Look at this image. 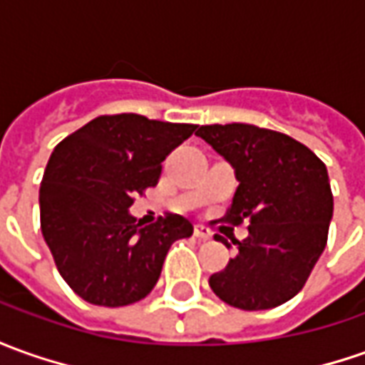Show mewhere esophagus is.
Segmentation results:
<instances>
[{
    "instance_id": "1",
    "label": "esophagus",
    "mask_w": 365,
    "mask_h": 365,
    "mask_svg": "<svg viewBox=\"0 0 365 365\" xmlns=\"http://www.w3.org/2000/svg\"><path fill=\"white\" fill-rule=\"evenodd\" d=\"M193 235H195L197 240H203V242L212 240V234H210L207 227H203V225H195V227H193Z\"/></svg>"
}]
</instances>
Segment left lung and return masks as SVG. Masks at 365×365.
Instances as JSON below:
<instances>
[{
	"instance_id": "obj_1",
	"label": "left lung",
	"mask_w": 365,
	"mask_h": 365,
	"mask_svg": "<svg viewBox=\"0 0 365 365\" xmlns=\"http://www.w3.org/2000/svg\"><path fill=\"white\" fill-rule=\"evenodd\" d=\"M195 135L234 165L240 182L222 222L250 224V235L235 242L237 255L210 277V287L245 312L286 304L328 244L334 195L326 165L294 138L250 123L202 125Z\"/></svg>"
}]
</instances>
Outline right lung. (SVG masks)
<instances>
[{
  "instance_id": "right-lung-1",
  "label": "right lung",
  "mask_w": 365,
  "mask_h": 365,
  "mask_svg": "<svg viewBox=\"0 0 365 365\" xmlns=\"http://www.w3.org/2000/svg\"><path fill=\"white\" fill-rule=\"evenodd\" d=\"M195 130L193 123L118 113L99 115L56 145L39 187L41 234L81 299L106 307L140 302L158 284L173 242L193 234L183 215L143 225L128 210Z\"/></svg>"
}]
</instances>
